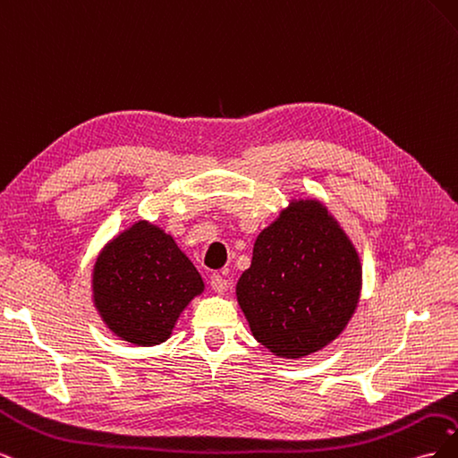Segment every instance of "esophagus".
I'll use <instances>...</instances> for the list:
<instances>
[{
  "instance_id": "obj_1",
  "label": "esophagus",
  "mask_w": 458,
  "mask_h": 458,
  "mask_svg": "<svg viewBox=\"0 0 458 458\" xmlns=\"http://www.w3.org/2000/svg\"><path fill=\"white\" fill-rule=\"evenodd\" d=\"M227 279L224 275H219V273H214L212 276H210V286L216 290L217 294H224L225 290H227Z\"/></svg>"
}]
</instances>
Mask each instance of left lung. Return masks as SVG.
Masks as SVG:
<instances>
[{
	"instance_id": "left-lung-1",
	"label": "left lung",
	"mask_w": 458,
	"mask_h": 458,
	"mask_svg": "<svg viewBox=\"0 0 458 458\" xmlns=\"http://www.w3.org/2000/svg\"><path fill=\"white\" fill-rule=\"evenodd\" d=\"M361 286V259L336 217L321 200L293 199L256 237L237 301L261 345L301 359L342 335Z\"/></svg>"
}]
</instances>
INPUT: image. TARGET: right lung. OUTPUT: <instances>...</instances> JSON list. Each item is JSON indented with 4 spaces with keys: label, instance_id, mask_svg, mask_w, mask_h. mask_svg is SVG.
<instances>
[{
    "label": "right lung",
    "instance_id": "1",
    "mask_svg": "<svg viewBox=\"0 0 458 458\" xmlns=\"http://www.w3.org/2000/svg\"><path fill=\"white\" fill-rule=\"evenodd\" d=\"M91 290L106 328L148 348L172 336L179 315L204 293V281L172 234L140 219L103 246Z\"/></svg>",
    "mask_w": 458,
    "mask_h": 458
}]
</instances>
